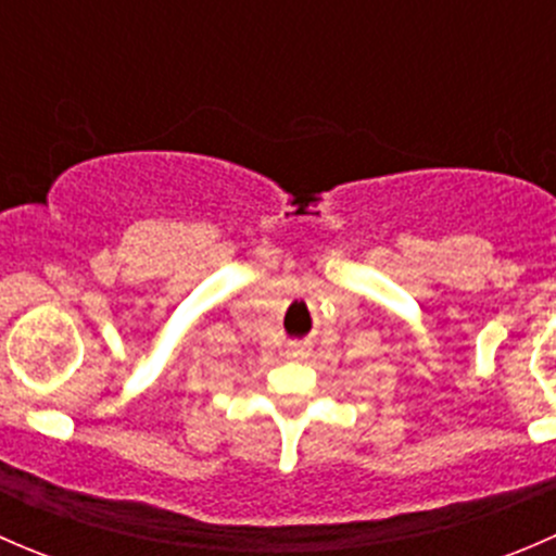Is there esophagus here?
Returning <instances> with one entry per match:
<instances>
[{"instance_id": "34e87169", "label": "esophagus", "mask_w": 556, "mask_h": 556, "mask_svg": "<svg viewBox=\"0 0 556 556\" xmlns=\"http://www.w3.org/2000/svg\"><path fill=\"white\" fill-rule=\"evenodd\" d=\"M306 355H309V350H306L304 344H290L288 350H285V357H290V361H304Z\"/></svg>"}]
</instances>
